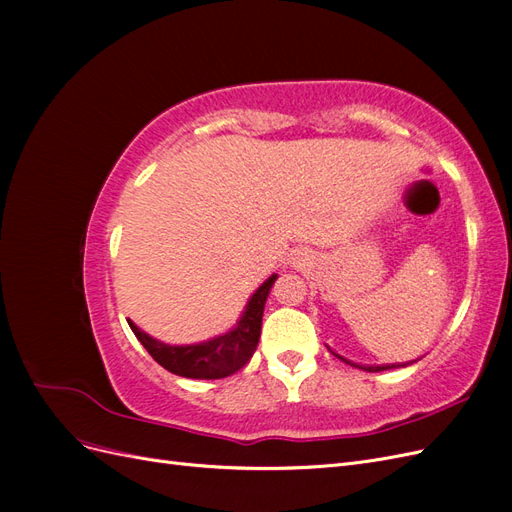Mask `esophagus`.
Returning <instances> with one entry per match:
<instances>
[{"label":"esophagus","mask_w":512,"mask_h":512,"mask_svg":"<svg viewBox=\"0 0 512 512\" xmlns=\"http://www.w3.org/2000/svg\"><path fill=\"white\" fill-rule=\"evenodd\" d=\"M307 254H303V252H294L292 256H290V267H297V269H301V267H305L307 265Z\"/></svg>","instance_id":"obj_1"}]
</instances>
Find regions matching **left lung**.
I'll list each match as a JSON object with an SVG mask.
<instances>
[{"label":"left lung","instance_id":"1","mask_svg":"<svg viewBox=\"0 0 512 512\" xmlns=\"http://www.w3.org/2000/svg\"><path fill=\"white\" fill-rule=\"evenodd\" d=\"M335 354V352H333ZM337 359H342V361H346L348 365H354V367H359V369H365V371H384V369H397V367H408V365H412V363H416V361H408V363H393V365H359V363H352V361H348V359H344V356H339V354H335Z\"/></svg>","mask_w":512,"mask_h":512}]
</instances>
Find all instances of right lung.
Returning <instances> with one entry per match:
<instances>
[{"instance_id":"right-lung-1","label":"right lung","mask_w":512,"mask_h":512,"mask_svg":"<svg viewBox=\"0 0 512 512\" xmlns=\"http://www.w3.org/2000/svg\"><path fill=\"white\" fill-rule=\"evenodd\" d=\"M277 280L273 273L267 282L247 299L241 318L230 331L207 339L200 344L188 346H170L160 342V339L147 335L130 322V329L136 335L138 342L145 346V350L156 359L170 374H177L183 378L194 380H218L239 371L258 346L260 327H262V314H265V303L269 292Z\"/></svg>"}]
</instances>
